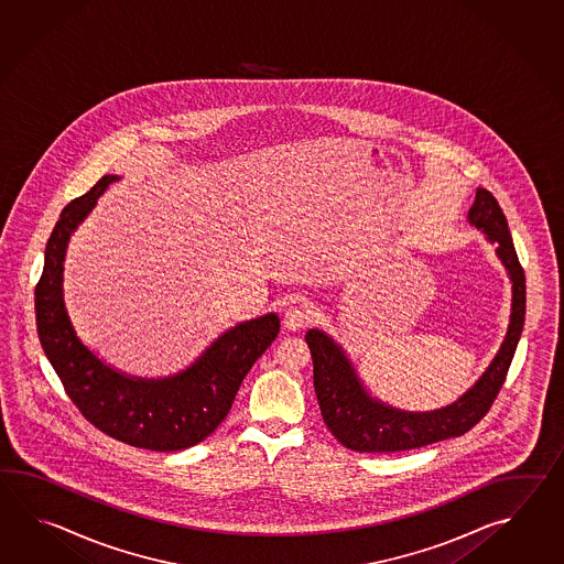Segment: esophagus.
Here are the masks:
<instances>
[{
  "instance_id": "obj_1",
  "label": "esophagus",
  "mask_w": 564,
  "mask_h": 564,
  "mask_svg": "<svg viewBox=\"0 0 564 564\" xmlns=\"http://www.w3.org/2000/svg\"><path fill=\"white\" fill-rule=\"evenodd\" d=\"M311 323V312L306 306H290L286 312H284V326H286L288 330H300V328H304L306 324Z\"/></svg>"
}]
</instances>
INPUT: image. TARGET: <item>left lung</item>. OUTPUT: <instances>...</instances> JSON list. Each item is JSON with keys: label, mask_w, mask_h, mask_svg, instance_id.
<instances>
[{"label": "left lung", "mask_w": 564, "mask_h": 564, "mask_svg": "<svg viewBox=\"0 0 564 564\" xmlns=\"http://www.w3.org/2000/svg\"><path fill=\"white\" fill-rule=\"evenodd\" d=\"M469 221L498 243V256L512 280V316L508 335L488 371L474 389L449 408L432 413H405L375 401L365 393L343 350L321 330L306 333L314 365V391L324 423L340 444L355 452L389 454L435 444L469 432L488 411L502 389L527 314V278L498 199L478 189L469 207Z\"/></svg>", "instance_id": "left-lung-1"}]
</instances>
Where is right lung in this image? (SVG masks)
Listing matches in <instances>:
<instances>
[{"label":"right lung","mask_w":564,"mask_h":564,"mask_svg":"<svg viewBox=\"0 0 564 564\" xmlns=\"http://www.w3.org/2000/svg\"><path fill=\"white\" fill-rule=\"evenodd\" d=\"M117 175H105L90 192L62 209L46 243L36 284V324L66 395L96 430L132 447L177 452L204 442L228 417L243 377L280 333L276 314H265L219 336L187 371L163 381L119 375L76 338L62 302V262L76 226Z\"/></svg>","instance_id":"obj_1"}]
</instances>
